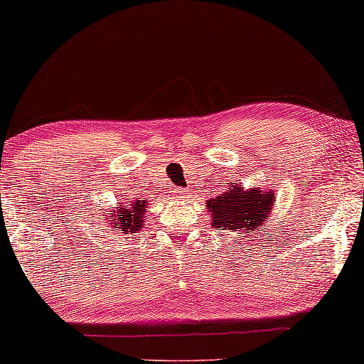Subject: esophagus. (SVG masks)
<instances>
[{
	"label": "esophagus",
	"instance_id": "34e87169",
	"mask_svg": "<svg viewBox=\"0 0 364 364\" xmlns=\"http://www.w3.org/2000/svg\"><path fill=\"white\" fill-rule=\"evenodd\" d=\"M173 193H176L177 198H187L188 197V192L186 188H181V187H173Z\"/></svg>",
	"mask_w": 364,
	"mask_h": 364
}]
</instances>
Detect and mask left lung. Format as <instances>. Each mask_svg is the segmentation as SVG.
Instances as JSON below:
<instances>
[{
  "label": "left lung",
  "mask_w": 364,
  "mask_h": 364,
  "mask_svg": "<svg viewBox=\"0 0 364 364\" xmlns=\"http://www.w3.org/2000/svg\"><path fill=\"white\" fill-rule=\"evenodd\" d=\"M273 192H260L257 187L243 191L240 186H233V188L207 200V208L212 215L210 225L215 230L240 232L247 235L265 225L267 218L273 213Z\"/></svg>",
  "instance_id": "1"
}]
</instances>
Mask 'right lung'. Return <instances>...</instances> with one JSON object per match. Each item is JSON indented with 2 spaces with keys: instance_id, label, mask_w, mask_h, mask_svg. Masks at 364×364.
<instances>
[{
  "instance_id": "right-lung-1",
  "label": "right lung",
  "mask_w": 364,
  "mask_h": 364,
  "mask_svg": "<svg viewBox=\"0 0 364 364\" xmlns=\"http://www.w3.org/2000/svg\"><path fill=\"white\" fill-rule=\"evenodd\" d=\"M147 203L146 200H132L129 198L127 203L119 205L116 210H111L107 217H112L111 227L117 228L119 232L124 233H136L142 228V223L146 222V213H147ZM106 218V217H104Z\"/></svg>"
}]
</instances>
